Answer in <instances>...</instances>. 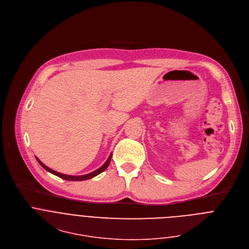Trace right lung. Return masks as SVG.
Returning <instances> with one entry per match:
<instances>
[{
	"label": "right lung",
	"instance_id": "right-lung-1",
	"mask_svg": "<svg viewBox=\"0 0 249 249\" xmlns=\"http://www.w3.org/2000/svg\"><path fill=\"white\" fill-rule=\"evenodd\" d=\"M36 159H37V161L40 163V165H41V166H42L45 170H47L48 172H50V173H52V174H53V175H55V176H57V177L63 179V180H66V181H85V180H89V179H92V178L96 177L97 175L101 174L102 172H104V171L107 168V166H108L109 163H110V160H111V153H110L109 157L107 158V160L106 161V163L103 165L102 167H100L99 169H97L96 171H94V172H92V173H89V174H86V175H81V176H71V175H65V174L58 173V172H56V171H54V170L49 168L48 166H46V165H45L42 161L39 160V158L36 157Z\"/></svg>",
	"mask_w": 249,
	"mask_h": 249
}]
</instances>
